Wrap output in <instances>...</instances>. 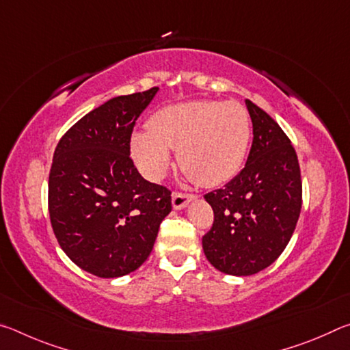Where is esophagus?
<instances>
[{
  "instance_id": "obj_1",
  "label": "esophagus",
  "mask_w": 350,
  "mask_h": 350,
  "mask_svg": "<svg viewBox=\"0 0 350 350\" xmlns=\"http://www.w3.org/2000/svg\"><path fill=\"white\" fill-rule=\"evenodd\" d=\"M193 199H194V194L174 191L173 193V206L176 210H180V208H183V206H187L189 200H193Z\"/></svg>"
}]
</instances>
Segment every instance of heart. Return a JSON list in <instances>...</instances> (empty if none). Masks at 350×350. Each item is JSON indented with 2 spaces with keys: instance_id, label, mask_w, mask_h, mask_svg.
<instances>
[{
  "instance_id": "1",
  "label": "heart",
  "mask_w": 350,
  "mask_h": 350,
  "mask_svg": "<svg viewBox=\"0 0 350 350\" xmlns=\"http://www.w3.org/2000/svg\"><path fill=\"white\" fill-rule=\"evenodd\" d=\"M250 135V116L241 103L196 100L154 112L148 133H134L133 152L145 174L159 179L170 165V150H179L183 173L211 187L238 173Z\"/></svg>"
}]
</instances>
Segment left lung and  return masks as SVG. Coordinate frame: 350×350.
Returning a JSON list of instances; mask_svg holds the SVG:
<instances>
[{"label": "left lung", "instance_id": "obj_1", "mask_svg": "<svg viewBox=\"0 0 350 350\" xmlns=\"http://www.w3.org/2000/svg\"><path fill=\"white\" fill-rule=\"evenodd\" d=\"M253 144L241 173L206 193L215 213L202 247L213 267L248 276L267 269L287 247L303 205L298 156L287 134L267 112L245 100Z\"/></svg>", "mask_w": 350, "mask_h": 350}]
</instances>
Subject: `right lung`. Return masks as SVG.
I'll return each instance as SVG.
<instances>
[{"label": "right lung", "instance_id": "right-lung-1", "mask_svg": "<svg viewBox=\"0 0 350 350\" xmlns=\"http://www.w3.org/2000/svg\"><path fill=\"white\" fill-rule=\"evenodd\" d=\"M157 90L108 100L55 148L47 194L52 230L68 258L98 278L137 270L171 211V189L145 180L129 156L135 122Z\"/></svg>", "mask_w": 350, "mask_h": 350}]
</instances>
